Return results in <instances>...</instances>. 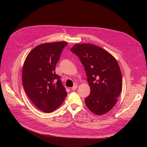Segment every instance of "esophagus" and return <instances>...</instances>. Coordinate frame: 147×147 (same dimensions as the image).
I'll return each instance as SVG.
<instances>
[{"label": "esophagus", "instance_id": "obj_1", "mask_svg": "<svg viewBox=\"0 0 147 147\" xmlns=\"http://www.w3.org/2000/svg\"><path fill=\"white\" fill-rule=\"evenodd\" d=\"M78 86L77 85V84H75V85H74L73 88H71V90H76L77 88H78Z\"/></svg>", "mask_w": 147, "mask_h": 147}]
</instances>
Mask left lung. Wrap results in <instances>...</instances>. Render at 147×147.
I'll return each mask as SVG.
<instances>
[{
    "instance_id": "1",
    "label": "left lung",
    "mask_w": 147,
    "mask_h": 147,
    "mask_svg": "<svg viewBox=\"0 0 147 147\" xmlns=\"http://www.w3.org/2000/svg\"><path fill=\"white\" fill-rule=\"evenodd\" d=\"M86 72L90 93L85 99L89 110L97 115L110 111L122 89V76L115 58L105 49L89 44H76L71 48Z\"/></svg>"
}]
</instances>
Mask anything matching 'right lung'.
<instances>
[{"instance_id": "right-lung-1", "label": "right lung", "mask_w": 147, "mask_h": 147, "mask_svg": "<svg viewBox=\"0 0 147 147\" xmlns=\"http://www.w3.org/2000/svg\"><path fill=\"white\" fill-rule=\"evenodd\" d=\"M65 42L43 43L27 55L22 71V82L26 94L38 109L45 113L55 110L67 93L56 74L55 67Z\"/></svg>"}]
</instances>
